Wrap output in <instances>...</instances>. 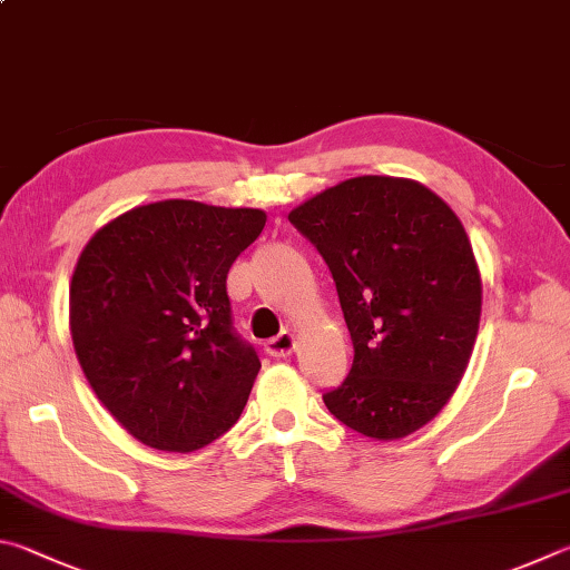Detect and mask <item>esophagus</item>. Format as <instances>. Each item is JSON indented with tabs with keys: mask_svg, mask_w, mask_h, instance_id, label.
<instances>
[{
	"mask_svg": "<svg viewBox=\"0 0 570 570\" xmlns=\"http://www.w3.org/2000/svg\"><path fill=\"white\" fill-rule=\"evenodd\" d=\"M296 348V334L292 331H282V334L268 338L264 344V351L268 356H288Z\"/></svg>",
	"mask_w": 570,
	"mask_h": 570,
	"instance_id": "1",
	"label": "esophagus"
}]
</instances>
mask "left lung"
Returning a JSON list of instances; mask_svg holds the SVG:
<instances>
[{
    "label": "left lung",
    "mask_w": 570,
    "mask_h": 570,
    "mask_svg": "<svg viewBox=\"0 0 570 570\" xmlns=\"http://www.w3.org/2000/svg\"><path fill=\"white\" fill-rule=\"evenodd\" d=\"M288 222L328 264L354 341L326 409L361 436H411L453 396L479 334L481 272L461 219L429 186L366 174Z\"/></svg>",
    "instance_id": "obj_1"
}]
</instances>
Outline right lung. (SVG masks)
Here are the masks:
<instances>
[{"mask_svg": "<svg viewBox=\"0 0 570 570\" xmlns=\"http://www.w3.org/2000/svg\"><path fill=\"white\" fill-rule=\"evenodd\" d=\"M266 224L262 209L154 202L107 222L69 286L79 366L144 446L191 453L229 431L262 368L232 331L226 274Z\"/></svg>", "mask_w": 570, "mask_h": 570, "instance_id": "add662e5", "label": "right lung"}]
</instances>
